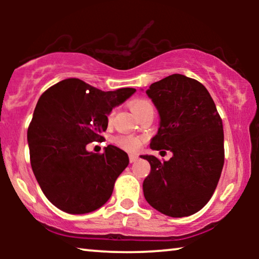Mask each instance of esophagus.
<instances>
[{"label":"esophagus","instance_id":"obj_1","mask_svg":"<svg viewBox=\"0 0 259 259\" xmlns=\"http://www.w3.org/2000/svg\"><path fill=\"white\" fill-rule=\"evenodd\" d=\"M138 159L137 154H130V162H134Z\"/></svg>","mask_w":259,"mask_h":259}]
</instances>
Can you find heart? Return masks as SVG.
<instances>
[{"label": "heart", "instance_id": "obj_1", "mask_svg": "<svg viewBox=\"0 0 259 259\" xmlns=\"http://www.w3.org/2000/svg\"><path fill=\"white\" fill-rule=\"evenodd\" d=\"M131 109H132V112L137 116L146 111H153V106H152V104L148 100H145V99H138V100H134L132 104H131ZM112 116H113V113L109 115V120L112 119ZM115 143L118 144L120 147L123 148V150L130 151V152L137 151L140 146V140L138 139V138L132 137V136H121V137L115 138Z\"/></svg>", "mask_w": 259, "mask_h": 259}]
</instances>
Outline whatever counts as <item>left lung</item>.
<instances>
[{"label":"left lung","instance_id":"8db88e82","mask_svg":"<svg viewBox=\"0 0 259 259\" xmlns=\"http://www.w3.org/2000/svg\"><path fill=\"white\" fill-rule=\"evenodd\" d=\"M146 94L160 118L150 147L173 155L164 162L154 155H140L151 165L143 184L145 199L169 217L191 215L207 204L221 178L222 119L206 88L182 74L152 83Z\"/></svg>","mask_w":259,"mask_h":259}]
</instances>
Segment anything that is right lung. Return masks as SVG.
Returning a JSON list of instances; mask_svg holds the SVG:
<instances>
[{"instance_id":"obj_1","label":"right lung","mask_w":259,"mask_h":259,"mask_svg":"<svg viewBox=\"0 0 259 259\" xmlns=\"http://www.w3.org/2000/svg\"><path fill=\"white\" fill-rule=\"evenodd\" d=\"M136 90L104 92L79 79H66L38 99L28 128L30 164L42 192L70 214L90 213L107 203L128 165L126 152L108 145L102 154L86 150L104 139L112 109Z\"/></svg>"}]
</instances>
